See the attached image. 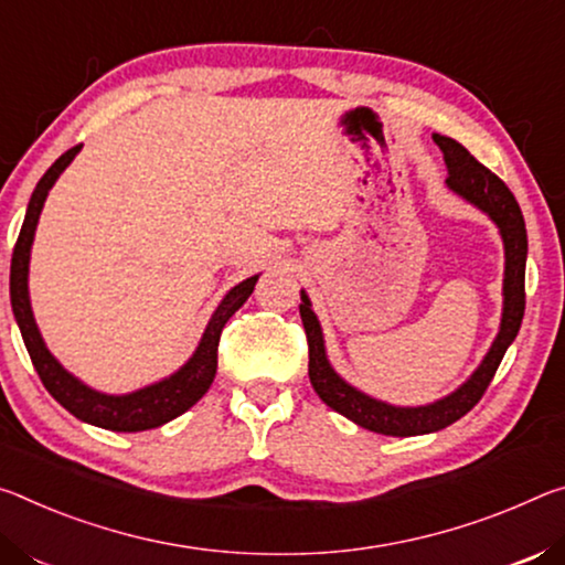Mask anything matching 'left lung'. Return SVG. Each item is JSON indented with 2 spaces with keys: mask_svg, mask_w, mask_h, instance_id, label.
Masks as SVG:
<instances>
[{
  "mask_svg": "<svg viewBox=\"0 0 565 565\" xmlns=\"http://www.w3.org/2000/svg\"><path fill=\"white\" fill-rule=\"evenodd\" d=\"M433 140L443 150L448 164V188L458 192L460 198L473 202L483 212L491 215V220L501 227L503 245H505V280H503V320L501 332H498L491 353L486 355L483 363L473 373V377L458 387L456 393L443 397V401L425 405V408H393L381 401L363 395L355 387H350L335 370L330 367L326 358V348H322V332L316 312L310 310L308 295H302L300 318L305 326V335H308V375L310 383L320 395V401L330 405L332 411L345 415L348 420L358 423L360 428L381 433V436H423V433H433L446 428V425L456 423L473 408V405L483 397V393L491 385L493 375L501 360L505 355L508 345L513 343L521 328L523 310H525V255H529V237H525V222L523 212L518 207L513 192L508 184L491 172L486 164H480L473 154H470L463 145L450 140V137L433 135Z\"/></svg>",
  "mask_w": 565,
  "mask_h": 565,
  "instance_id": "1",
  "label": "left lung"
}]
</instances>
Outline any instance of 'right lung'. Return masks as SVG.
I'll return each mask as SVG.
<instances>
[{
  "label": "right lung",
  "mask_w": 565,
  "mask_h": 565,
  "mask_svg": "<svg viewBox=\"0 0 565 565\" xmlns=\"http://www.w3.org/2000/svg\"><path fill=\"white\" fill-rule=\"evenodd\" d=\"M82 145H74L72 150L64 152L52 168L44 172V178L36 182L32 192L30 207H26L24 225L17 237L14 253H12V275H9V295H12V310L14 318L20 322L26 353L32 358V365L40 375V381L47 387L50 395L57 401L62 408H67L74 418L97 425L105 430L117 433H137V430H150L157 425L178 418L188 408H192L202 395L207 393V387L215 381L217 373V345L225 322L243 308V302L253 295L257 275L247 277L233 290L225 295V300L220 302V308L212 316L210 326L202 335V343L195 350V355L190 358V363L182 370H178L172 377L162 383H154L142 391L129 393V395H102L92 387L82 385L77 377H72L64 370L52 353L42 343L40 330L34 326L32 308H30V292H26V273H30V249L34 239V227L40 220V212L47 192L60 178L62 170L74 160V154L79 152Z\"/></svg>",
  "instance_id": "obj_1"
}]
</instances>
